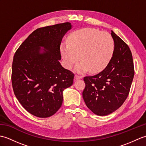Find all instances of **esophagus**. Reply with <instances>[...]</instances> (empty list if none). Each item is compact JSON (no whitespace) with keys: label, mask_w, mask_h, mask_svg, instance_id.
<instances>
[{"label":"esophagus","mask_w":146,"mask_h":146,"mask_svg":"<svg viewBox=\"0 0 146 146\" xmlns=\"http://www.w3.org/2000/svg\"><path fill=\"white\" fill-rule=\"evenodd\" d=\"M82 76H80V75H75V80H79V79H82Z\"/></svg>","instance_id":"esophagus-1"}]
</instances>
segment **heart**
Segmentation results:
<instances>
[{
    "label": "heart",
    "mask_w": 146,
    "mask_h": 146,
    "mask_svg": "<svg viewBox=\"0 0 146 146\" xmlns=\"http://www.w3.org/2000/svg\"><path fill=\"white\" fill-rule=\"evenodd\" d=\"M114 41L109 33L94 29H83L74 33L68 44L61 46V52L64 65L71 69L80 60L75 67L76 71L84 73L90 70L98 73L104 70L112 58Z\"/></svg>",
    "instance_id": "1"
}]
</instances>
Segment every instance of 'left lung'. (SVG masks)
<instances>
[{
  "mask_svg": "<svg viewBox=\"0 0 146 146\" xmlns=\"http://www.w3.org/2000/svg\"><path fill=\"white\" fill-rule=\"evenodd\" d=\"M114 51L100 73L84 77L83 98L93 113L105 116L117 110L126 100L134 76V62L128 45L111 31Z\"/></svg>",
  "mask_w": 146,
  "mask_h": 146,
  "instance_id": "1",
  "label": "left lung"
}]
</instances>
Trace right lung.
Segmentation results:
<instances>
[{"label":"right lung","mask_w":146,"mask_h":146,"mask_svg":"<svg viewBox=\"0 0 146 146\" xmlns=\"http://www.w3.org/2000/svg\"><path fill=\"white\" fill-rule=\"evenodd\" d=\"M71 27L64 23L37 29L15 52L11 78L14 94L36 117L54 115L63 103L64 90L73 83L74 74L60 63L62 39Z\"/></svg>","instance_id":"obj_1"}]
</instances>
